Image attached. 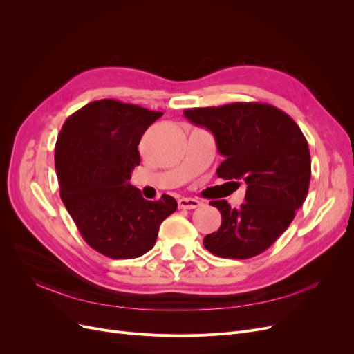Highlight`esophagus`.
<instances>
[{"label": "esophagus", "mask_w": 354, "mask_h": 354, "mask_svg": "<svg viewBox=\"0 0 354 354\" xmlns=\"http://www.w3.org/2000/svg\"><path fill=\"white\" fill-rule=\"evenodd\" d=\"M201 205V201L194 198H181L178 201V208L181 209H195Z\"/></svg>", "instance_id": "obj_1"}]
</instances>
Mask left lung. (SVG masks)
<instances>
[{
  "mask_svg": "<svg viewBox=\"0 0 354 354\" xmlns=\"http://www.w3.org/2000/svg\"><path fill=\"white\" fill-rule=\"evenodd\" d=\"M183 113L216 138L224 158L217 176L246 183L241 208L224 199L209 202L221 214V226L203 238V245L223 259L245 260L264 252L307 198L312 159L304 134L291 116L267 103H230Z\"/></svg>",
  "mask_w": 354,
  "mask_h": 354,
  "instance_id": "8db88e82",
  "label": "left lung"
}]
</instances>
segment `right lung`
I'll use <instances>...</instances> for the list:
<instances>
[{
    "mask_svg": "<svg viewBox=\"0 0 354 354\" xmlns=\"http://www.w3.org/2000/svg\"><path fill=\"white\" fill-rule=\"evenodd\" d=\"M162 112L103 99L63 124L55 147L60 198L84 241L111 259L151 251L159 226L177 209L173 196L146 201L128 183L140 164L138 143Z\"/></svg>",
    "mask_w": 354,
    "mask_h": 354,
    "instance_id": "obj_1",
    "label": "right lung"
}]
</instances>
